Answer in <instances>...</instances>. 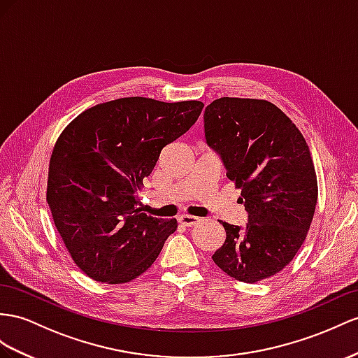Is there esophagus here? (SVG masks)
<instances>
[{"mask_svg":"<svg viewBox=\"0 0 358 358\" xmlns=\"http://www.w3.org/2000/svg\"><path fill=\"white\" fill-rule=\"evenodd\" d=\"M178 221H180V224L186 225V227H194V225H196L198 222H201V219L196 217V216H190V215H181V216L178 217Z\"/></svg>","mask_w":358,"mask_h":358,"instance_id":"1","label":"esophagus"}]
</instances>
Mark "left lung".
Here are the masks:
<instances>
[{
    "mask_svg": "<svg viewBox=\"0 0 358 358\" xmlns=\"http://www.w3.org/2000/svg\"><path fill=\"white\" fill-rule=\"evenodd\" d=\"M204 131L248 212L245 228L222 222L227 239L212 259L234 280L269 278L295 257L315 215L317 180L308 145L266 99H215Z\"/></svg>",
    "mask_w": 358,
    "mask_h": 358,
    "instance_id": "obj_1",
    "label": "left lung"
}]
</instances>
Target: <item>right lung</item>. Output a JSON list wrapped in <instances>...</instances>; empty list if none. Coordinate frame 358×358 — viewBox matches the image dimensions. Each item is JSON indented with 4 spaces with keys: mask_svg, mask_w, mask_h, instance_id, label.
Masks as SVG:
<instances>
[{
    "mask_svg": "<svg viewBox=\"0 0 358 358\" xmlns=\"http://www.w3.org/2000/svg\"><path fill=\"white\" fill-rule=\"evenodd\" d=\"M203 107L201 101L119 98L85 110L59 136L47 201L68 252L89 278H137L177 230V219L142 213L137 190L162 150L196 122Z\"/></svg>",
    "mask_w": 358,
    "mask_h": 358,
    "instance_id": "obj_1",
    "label": "right lung"
}]
</instances>
